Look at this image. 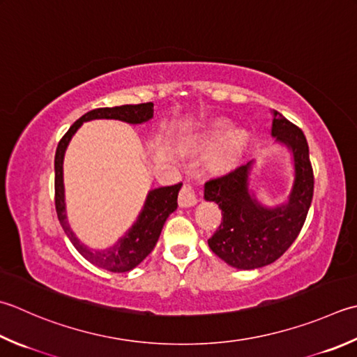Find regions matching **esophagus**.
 Segmentation results:
<instances>
[{"label":"esophagus","instance_id":"obj_1","mask_svg":"<svg viewBox=\"0 0 357 357\" xmlns=\"http://www.w3.org/2000/svg\"><path fill=\"white\" fill-rule=\"evenodd\" d=\"M179 206L181 207H192L197 204V193H195V188L192 184H184V187L181 188L179 192Z\"/></svg>","mask_w":357,"mask_h":357}]
</instances>
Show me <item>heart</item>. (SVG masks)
I'll return each mask as SVG.
<instances>
[{
  "mask_svg": "<svg viewBox=\"0 0 357 357\" xmlns=\"http://www.w3.org/2000/svg\"><path fill=\"white\" fill-rule=\"evenodd\" d=\"M229 128V123L226 121H218L213 122L211 130H208L207 135V141L208 142H216L222 139V136L226 135V131ZM244 144V135L241 131H234L226 137V141L222 142L221 149L218 150L215 156V167L216 169L225 170L227 167L234 162L235 156L238 155V151L241 150V146Z\"/></svg>",
  "mask_w": 357,
  "mask_h": 357,
  "instance_id": "heart-1",
  "label": "heart"
}]
</instances>
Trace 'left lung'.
Segmentation results:
<instances>
[{
    "label": "left lung",
    "mask_w": 357,
    "mask_h": 357,
    "mask_svg": "<svg viewBox=\"0 0 357 357\" xmlns=\"http://www.w3.org/2000/svg\"><path fill=\"white\" fill-rule=\"evenodd\" d=\"M272 136L294 160V184L284 204L266 207L255 199L249 190L252 160L204 184V199L216 202L222 215L208 248L236 269L263 268L280 258L302 230L312 201L314 174L303 131L274 111Z\"/></svg>",
    "instance_id": "8db88e82"
}]
</instances>
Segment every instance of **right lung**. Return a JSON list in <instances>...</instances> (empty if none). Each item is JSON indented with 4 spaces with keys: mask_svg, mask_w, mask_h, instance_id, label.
<instances>
[{
    "mask_svg": "<svg viewBox=\"0 0 357 357\" xmlns=\"http://www.w3.org/2000/svg\"><path fill=\"white\" fill-rule=\"evenodd\" d=\"M153 117V103H139V105H122V107L113 108H97L83 114L79 121H75L71 128L59 142L57 151H55V211H57L59 221L71 240L74 248L79 254L86 258L94 266L107 269L111 272H128L136 268L144 258L155 249L159 240L160 230L164 222L169 218L170 213L176 211L178 207V193L183 184H174L169 187H159L150 190L146 195L144 208L139 213L137 220L131 229L122 238L108 249L96 250L85 246L75 234L73 232L66 218V204H65V185H63V159L68 144L71 141L75 131L82 127L83 122L94 121V119H116V121L128 122V123H144Z\"/></svg>",
    "mask_w": 357,
    "mask_h": 357,
    "instance_id": "obj_1",
    "label": "right lung"
}]
</instances>
